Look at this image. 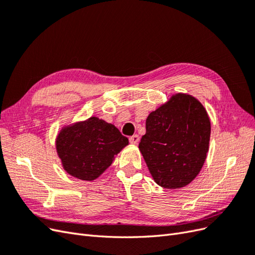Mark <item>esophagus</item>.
<instances>
[{
	"instance_id": "34e87169",
	"label": "esophagus",
	"mask_w": 255,
	"mask_h": 255,
	"mask_svg": "<svg viewBox=\"0 0 255 255\" xmlns=\"http://www.w3.org/2000/svg\"><path fill=\"white\" fill-rule=\"evenodd\" d=\"M128 140H129L130 143L136 144V143H138V141H139V136H138L137 134H135V135H133V136H130V137L128 138Z\"/></svg>"
}]
</instances>
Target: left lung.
I'll return each mask as SVG.
<instances>
[{
    "label": "left lung",
    "mask_w": 255,
    "mask_h": 255,
    "mask_svg": "<svg viewBox=\"0 0 255 255\" xmlns=\"http://www.w3.org/2000/svg\"><path fill=\"white\" fill-rule=\"evenodd\" d=\"M210 136L211 122L202 104L177 94L148 116L139 150L159 186L181 188L201 170Z\"/></svg>",
    "instance_id": "left-lung-1"
}]
</instances>
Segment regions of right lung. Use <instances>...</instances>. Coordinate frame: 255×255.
<instances>
[{"instance_id":"add662e5","label":"right lung","mask_w":255,"mask_h":255,"mask_svg":"<svg viewBox=\"0 0 255 255\" xmlns=\"http://www.w3.org/2000/svg\"><path fill=\"white\" fill-rule=\"evenodd\" d=\"M128 143L117 128L91 117L61 130L56 149L69 174L92 181L112 165L116 154Z\"/></svg>"}]
</instances>
